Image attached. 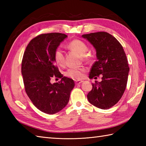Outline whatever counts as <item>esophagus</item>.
I'll list each match as a JSON object with an SVG mask.
<instances>
[{
    "instance_id": "34e87169",
    "label": "esophagus",
    "mask_w": 146,
    "mask_h": 146,
    "mask_svg": "<svg viewBox=\"0 0 146 146\" xmlns=\"http://www.w3.org/2000/svg\"><path fill=\"white\" fill-rule=\"evenodd\" d=\"M83 81H82V80H76L75 81V84L76 85H78V84H80V83H82Z\"/></svg>"
}]
</instances>
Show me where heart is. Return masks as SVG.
Here are the masks:
<instances>
[{
	"label": "heart",
	"instance_id": "1",
	"mask_svg": "<svg viewBox=\"0 0 146 146\" xmlns=\"http://www.w3.org/2000/svg\"><path fill=\"white\" fill-rule=\"evenodd\" d=\"M66 46L70 50L76 51L81 54L84 60H88L89 59V55L88 53H86L88 51V46L81 40L74 39L68 42ZM54 59L57 64L60 66L64 64V56L61 49L58 48L56 49L54 53ZM85 68L83 67L71 68L65 71L64 75L73 80H80L83 77V73L85 72Z\"/></svg>",
	"mask_w": 146,
	"mask_h": 146
}]
</instances>
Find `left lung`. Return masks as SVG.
I'll list each match as a JSON object with an SVG mask.
<instances>
[{
  "mask_svg": "<svg viewBox=\"0 0 146 146\" xmlns=\"http://www.w3.org/2000/svg\"><path fill=\"white\" fill-rule=\"evenodd\" d=\"M90 42L97 52V60L90 71V78L102 75V82L92 83L87 95L90 103L96 107L107 110L122 98L128 80L129 67L122 46L112 35L106 32L83 35Z\"/></svg>",
  "mask_w": 146,
  "mask_h": 146,
  "instance_id": "obj_1",
  "label": "left lung"
}]
</instances>
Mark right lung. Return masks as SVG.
Returning <instances> with one entry per match:
<instances>
[{
	"instance_id": "1",
	"label": "right lung",
	"mask_w": 146,
	"mask_h": 146,
	"mask_svg": "<svg viewBox=\"0 0 146 146\" xmlns=\"http://www.w3.org/2000/svg\"><path fill=\"white\" fill-rule=\"evenodd\" d=\"M67 37L60 33L37 36L31 40L22 60L21 73L26 94L38 109L48 114H54L66 106L75 86L72 79L60 72L54 59L56 49ZM52 78L62 80L52 84L50 81Z\"/></svg>"
}]
</instances>
